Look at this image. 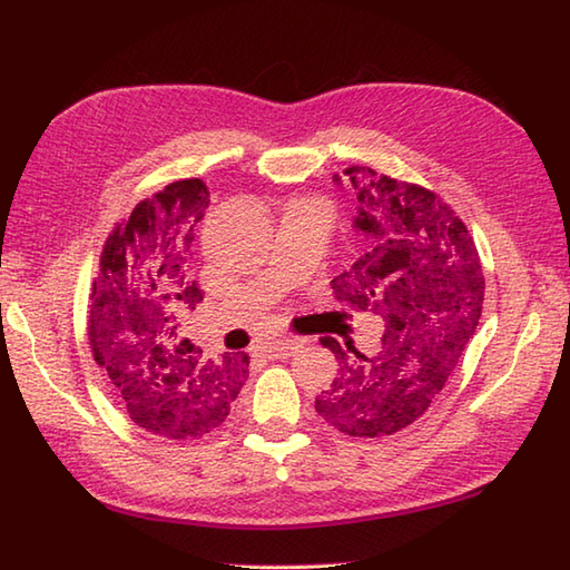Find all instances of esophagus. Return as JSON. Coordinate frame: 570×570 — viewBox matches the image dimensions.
<instances>
[{
    "instance_id": "1",
    "label": "esophagus",
    "mask_w": 570,
    "mask_h": 570,
    "mask_svg": "<svg viewBox=\"0 0 570 570\" xmlns=\"http://www.w3.org/2000/svg\"><path fill=\"white\" fill-rule=\"evenodd\" d=\"M299 344L302 340H297V336H277L273 342H265L261 346V352H265L271 358H285L293 354Z\"/></svg>"
}]
</instances>
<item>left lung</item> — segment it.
<instances>
[{
  "label": "left lung",
  "mask_w": 570,
  "mask_h": 570,
  "mask_svg": "<svg viewBox=\"0 0 570 570\" xmlns=\"http://www.w3.org/2000/svg\"><path fill=\"white\" fill-rule=\"evenodd\" d=\"M344 177L358 199L352 226L362 253L332 289L350 307L381 315L386 332L374 356L324 336L340 376L315 409L346 435H393L431 409L478 330L482 263L468 226L433 191L368 167ZM334 181L342 184L336 174Z\"/></svg>",
  "instance_id": "obj_1"
}]
</instances>
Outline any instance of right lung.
<instances>
[{
    "label": "right lung",
    "instance_id": "1",
    "mask_svg": "<svg viewBox=\"0 0 570 570\" xmlns=\"http://www.w3.org/2000/svg\"><path fill=\"white\" fill-rule=\"evenodd\" d=\"M206 208L202 179L167 184L115 226L92 281L88 340L110 396L169 440L212 433L248 379V354L206 358L181 336L204 299L191 248Z\"/></svg>",
    "mask_w": 570,
    "mask_h": 570
}]
</instances>
